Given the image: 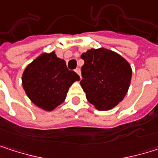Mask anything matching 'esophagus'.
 Returning <instances> with one entry per match:
<instances>
[{"label": "esophagus", "instance_id": "34e87169", "mask_svg": "<svg viewBox=\"0 0 158 158\" xmlns=\"http://www.w3.org/2000/svg\"><path fill=\"white\" fill-rule=\"evenodd\" d=\"M75 71L77 72V74L79 75V77L81 78V72H80V69H79V68H77V69H75Z\"/></svg>", "mask_w": 158, "mask_h": 158}]
</instances>
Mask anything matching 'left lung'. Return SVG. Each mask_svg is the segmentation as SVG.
<instances>
[{"label":"left lung","mask_w":158,"mask_h":158,"mask_svg":"<svg viewBox=\"0 0 158 158\" xmlns=\"http://www.w3.org/2000/svg\"><path fill=\"white\" fill-rule=\"evenodd\" d=\"M80 85L87 100L98 110H108L115 107L126 95L132 69L120 55L105 48L90 49L81 55Z\"/></svg>","instance_id":"1"}]
</instances>
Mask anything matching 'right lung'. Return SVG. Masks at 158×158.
<instances>
[{"label": "right lung", "mask_w": 158, "mask_h": 158, "mask_svg": "<svg viewBox=\"0 0 158 158\" xmlns=\"http://www.w3.org/2000/svg\"><path fill=\"white\" fill-rule=\"evenodd\" d=\"M79 76L67 68L55 52L44 53L29 64L23 74V88L39 108L54 110L66 99L69 87Z\"/></svg>", "instance_id": "obj_1"}]
</instances>
